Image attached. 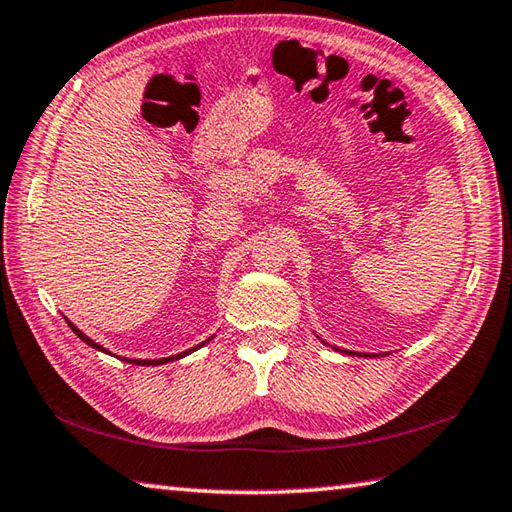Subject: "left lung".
I'll use <instances>...</instances> for the list:
<instances>
[{
	"label": "left lung",
	"mask_w": 512,
	"mask_h": 512,
	"mask_svg": "<svg viewBox=\"0 0 512 512\" xmlns=\"http://www.w3.org/2000/svg\"><path fill=\"white\" fill-rule=\"evenodd\" d=\"M343 352H345V354H354V352H347V350H343ZM365 356H367V354H365Z\"/></svg>",
	"instance_id": "left-lung-1"
}]
</instances>
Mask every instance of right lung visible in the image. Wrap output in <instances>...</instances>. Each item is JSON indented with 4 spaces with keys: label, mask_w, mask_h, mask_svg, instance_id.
Listing matches in <instances>:
<instances>
[{
    "label": "right lung",
    "mask_w": 512,
    "mask_h": 512,
    "mask_svg": "<svg viewBox=\"0 0 512 512\" xmlns=\"http://www.w3.org/2000/svg\"><path fill=\"white\" fill-rule=\"evenodd\" d=\"M68 325H70V328H72V332L76 334V336H79V339L83 341V343H88L90 347H94V350H99V352H105V354H110V352H107L105 350V347H101L99 343H94L92 339H90V336H85L79 328H76V325L72 323V321H68ZM211 339H213V336H211ZM211 339H206L204 343H200V345H195V347H191V350H187V352H180V354H173V356H167V358H151V361H145V358H143V361H140V358H127V363H132V365H165V363H171V361H178V358H184V356H187V354H191V352H195V350H198V347H202V345H206V343H209ZM121 361H125V358H121Z\"/></svg>",
    "instance_id": "add662e5"
}]
</instances>
